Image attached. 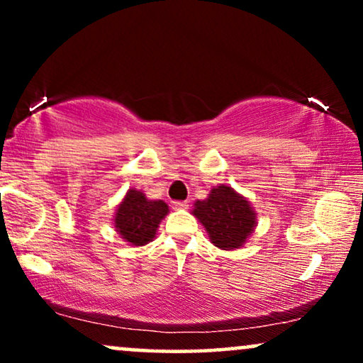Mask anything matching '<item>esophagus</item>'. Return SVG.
Instances as JSON below:
<instances>
[{
    "instance_id": "esophagus-1",
    "label": "esophagus",
    "mask_w": 363,
    "mask_h": 363,
    "mask_svg": "<svg viewBox=\"0 0 363 363\" xmlns=\"http://www.w3.org/2000/svg\"><path fill=\"white\" fill-rule=\"evenodd\" d=\"M172 206L175 210H185V208H188V201H173Z\"/></svg>"
}]
</instances>
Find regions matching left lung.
<instances>
[{
	"instance_id": "8db88e82",
	"label": "left lung",
	"mask_w": 363,
	"mask_h": 363,
	"mask_svg": "<svg viewBox=\"0 0 363 363\" xmlns=\"http://www.w3.org/2000/svg\"><path fill=\"white\" fill-rule=\"evenodd\" d=\"M193 215L206 228L213 245L221 250L240 247L256 225L250 203L230 186L213 188L206 200L195 203Z\"/></svg>"
}]
</instances>
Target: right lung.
Masks as SVG:
<instances>
[{
    "label": "right lung",
    "instance_id": "right-lung-1",
    "mask_svg": "<svg viewBox=\"0 0 363 363\" xmlns=\"http://www.w3.org/2000/svg\"><path fill=\"white\" fill-rule=\"evenodd\" d=\"M168 213L167 203L150 201L137 190H128L116 215V228L123 240L135 246L147 245L155 236L162 218Z\"/></svg>",
    "mask_w": 363,
    "mask_h": 363
}]
</instances>
